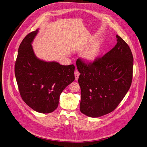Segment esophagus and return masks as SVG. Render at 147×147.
I'll use <instances>...</instances> for the list:
<instances>
[{
    "label": "esophagus",
    "mask_w": 147,
    "mask_h": 147,
    "mask_svg": "<svg viewBox=\"0 0 147 147\" xmlns=\"http://www.w3.org/2000/svg\"><path fill=\"white\" fill-rule=\"evenodd\" d=\"M74 74H75V78L76 80H78V78H79V75H80V73H79L78 71L76 70L75 72H74Z\"/></svg>",
    "instance_id": "esophagus-1"
}]
</instances>
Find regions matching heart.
<instances>
[{
	"label": "heart",
	"instance_id": "1",
	"mask_svg": "<svg viewBox=\"0 0 147 147\" xmlns=\"http://www.w3.org/2000/svg\"><path fill=\"white\" fill-rule=\"evenodd\" d=\"M100 53V48L97 46H94L89 49L84 54V60L87 63L90 64L93 63L97 57Z\"/></svg>",
	"mask_w": 147,
	"mask_h": 147
}]
</instances>
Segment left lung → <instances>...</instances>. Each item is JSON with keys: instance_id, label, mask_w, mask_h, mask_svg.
<instances>
[{"instance_id": "1", "label": "left lung", "mask_w": 147, "mask_h": 147, "mask_svg": "<svg viewBox=\"0 0 147 147\" xmlns=\"http://www.w3.org/2000/svg\"><path fill=\"white\" fill-rule=\"evenodd\" d=\"M117 44L103 57L86 64L76 62L80 73V112L101 117L117 107L129 90L133 77V57L128 45L116 35Z\"/></svg>"}]
</instances>
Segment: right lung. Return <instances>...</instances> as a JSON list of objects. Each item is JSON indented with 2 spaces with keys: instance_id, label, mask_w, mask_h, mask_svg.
I'll return each instance as SVG.
<instances>
[{
  "instance_id": "1",
  "label": "right lung",
  "mask_w": 147,
  "mask_h": 147,
  "mask_svg": "<svg viewBox=\"0 0 147 147\" xmlns=\"http://www.w3.org/2000/svg\"><path fill=\"white\" fill-rule=\"evenodd\" d=\"M38 29L21 43L15 64V76L21 96L35 111L48 113L57 109L61 92L74 79V65H63L36 56L32 44Z\"/></svg>"
}]
</instances>
